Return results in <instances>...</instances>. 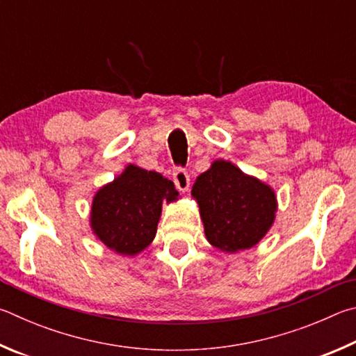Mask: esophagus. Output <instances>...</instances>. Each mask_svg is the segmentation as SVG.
<instances>
[{
    "mask_svg": "<svg viewBox=\"0 0 356 356\" xmlns=\"http://www.w3.org/2000/svg\"><path fill=\"white\" fill-rule=\"evenodd\" d=\"M173 181L177 184V188L186 192L189 189V184H191V179H189V173L186 170L184 167H175L173 170Z\"/></svg>",
    "mask_w": 356,
    "mask_h": 356,
    "instance_id": "obj_1",
    "label": "esophagus"
}]
</instances>
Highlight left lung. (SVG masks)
I'll return each mask as SVG.
<instances>
[{
  "label": "left lung",
  "instance_id": "1",
  "mask_svg": "<svg viewBox=\"0 0 356 356\" xmlns=\"http://www.w3.org/2000/svg\"><path fill=\"white\" fill-rule=\"evenodd\" d=\"M192 195L200 207L207 239L225 252L258 244L275 219L277 200L269 186L222 159L197 178Z\"/></svg>",
  "mask_w": 356,
  "mask_h": 356
}]
</instances>
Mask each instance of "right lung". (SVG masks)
<instances>
[{
    "mask_svg": "<svg viewBox=\"0 0 356 356\" xmlns=\"http://www.w3.org/2000/svg\"><path fill=\"white\" fill-rule=\"evenodd\" d=\"M177 197L173 183L162 175L128 165L93 198V233L117 253H139L154 239L162 202L177 200Z\"/></svg>",
    "mask_w": 356,
    "mask_h": 356,
    "instance_id": "right-lung-1",
    "label": "right lung"
}]
</instances>
